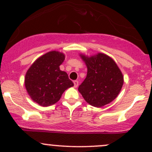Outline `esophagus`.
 <instances>
[{
	"label": "esophagus",
	"mask_w": 152,
	"mask_h": 152,
	"mask_svg": "<svg viewBox=\"0 0 152 152\" xmlns=\"http://www.w3.org/2000/svg\"><path fill=\"white\" fill-rule=\"evenodd\" d=\"M73 84H74V87H77L79 86V81L75 80L73 81Z\"/></svg>",
	"instance_id": "34e87169"
}]
</instances>
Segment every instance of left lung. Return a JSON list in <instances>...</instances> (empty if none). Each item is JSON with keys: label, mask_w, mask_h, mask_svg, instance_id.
Instances as JSON below:
<instances>
[{"label": "left lung", "mask_w": 152, "mask_h": 152, "mask_svg": "<svg viewBox=\"0 0 152 152\" xmlns=\"http://www.w3.org/2000/svg\"><path fill=\"white\" fill-rule=\"evenodd\" d=\"M87 73L79 91L89 104L102 107L118 96L124 84V76L115 61L104 53L90 57L81 54Z\"/></svg>", "instance_id": "1"}]
</instances>
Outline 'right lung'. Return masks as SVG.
<instances>
[{
  "instance_id": "add662e5",
  "label": "right lung",
  "mask_w": 152,
  "mask_h": 152,
  "mask_svg": "<svg viewBox=\"0 0 152 152\" xmlns=\"http://www.w3.org/2000/svg\"><path fill=\"white\" fill-rule=\"evenodd\" d=\"M65 60L64 53L53 50L38 58L27 70L25 86L34 102L48 107L56 103L62 93L73 83L59 65Z\"/></svg>"
}]
</instances>
